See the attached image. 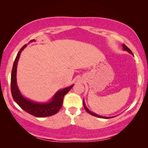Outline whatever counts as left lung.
Masks as SVG:
<instances>
[{"mask_svg":"<svg viewBox=\"0 0 148 148\" xmlns=\"http://www.w3.org/2000/svg\"><path fill=\"white\" fill-rule=\"evenodd\" d=\"M123 49L124 50H126V51H127L128 52H129L130 53H131V54H132L133 55V53H132V52L131 51V50L128 47H127L126 45H125L124 44H123ZM83 104H84V108L86 109V111L88 112V113L89 114H91V115H92V116H96V117H101V118H105V119H108V118H110V117H102V116H98V115H97V114H94V113H92V112H91V111H89V110L87 109V108L86 107V104H85V102H84V101H83Z\"/></svg>","mask_w":148,"mask_h":148,"instance_id":"1","label":"left lung"}]
</instances>
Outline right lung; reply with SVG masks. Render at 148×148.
<instances>
[{
  "instance_id": "obj_1",
  "label": "right lung",
  "mask_w": 148,
  "mask_h": 148,
  "mask_svg": "<svg viewBox=\"0 0 148 148\" xmlns=\"http://www.w3.org/2000/svg\"><path fill=\"white\" fill-rule=\"evenodd\" d=\"M34 41L33 40H31ZM27 44L20 49L19 51L17 53L16 58L15 59L13 68H12V74H11V92L12 97H13L15 102L22 109L25 110L27 113L32 115L35 117H44L51 116L53 115L57 114L60 110H61L62 102H63L64 96L68 92L73 86L71 87H66L63 89L59 91L55 95L51 102L46 104H39L36 102H32L29 100L27 99L22 96L20 93L17 86L16 83V70H17V61L19 58V56L22 50H23L25 47H26Z\"/></svg>"
}]
</instances>
